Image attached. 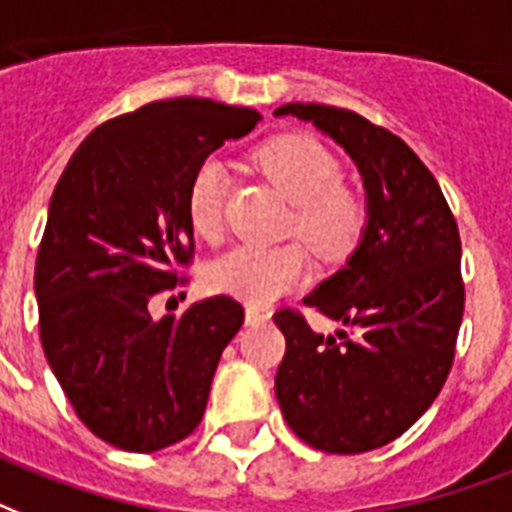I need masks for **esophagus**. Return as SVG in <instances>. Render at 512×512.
Instances as JSON below:
<instances>
[{
    "label": "esophagus",
    "mask_w": 512,
    "mask_h": 512,
    "mask_svg": "<svg viewBox=\"0 0 512 512\" xmlns=\"http://www.w3.org/2000/svg\"><path fill=\"white\" fill-rule=\"evenodd\" d=\"M269 312L256 310V307H248L245 310V326H261V323H267Z\"/></svg>",
    "instance_id": "obj_1"
}]
</instances>
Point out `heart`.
<instances>
[{
  "instance_id": "1",
  "label": "heart",
  "mask_w": 512,
  "mask_h": 512,
  "mask_svg": "<svg viewBox=\"0 0 512 512\" xmlns=\"http://www.w3.org/2000/svg\"><path fill=\"white\" fill-rule=\"evenodd\" d=\"M256 165L269 184L293 202L291 227L326 259L350 251L363 227L358 197L339 186L342 168L318 138L285 133L261 146ZM227 170L219 160H205L194 170L186 192V216L200 237L213 240L224 227ZM310 275V259L296 243L280 248L235 245L205 269V285L213 293L232 296L251 307H267L293 291Z\"/></svg>"
}]
</instances>
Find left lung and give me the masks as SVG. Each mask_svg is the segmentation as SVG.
<instances>
[{
	"instance_id": "obj_1",
	"label": "left lung",
	"mask_w": 512,
	"mask_h": 512,
	"mask_svg": "<svg viewBox=\"0 0 512 512\" xmlns=\"http://www.w3.org/2000/svg\"><path fill=\"white\" fill-rule=\"evenodd\" d=\"M347 152L366 192V227L344 267L304 296L331 320L315 334L291 310L275 395L301 441L328 454L387 446L438 398L465 312L462 243L441 186L390 130L323 104H285Z\"/></svg>"
}]
</instances>
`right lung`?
<instances>
[{
  "mask_svg": "<svg viewBox=\"0 0 512 512\" xmlns=\"http://www.w3.org/2000/svg\"><path fill=\"white\" fill-rule=\"evenodd\" d=\"M256 109L170 98L104 122L58 178L37 253L39 336L77 417L101 441L152 454L200 425L224 347L243 326L229 296L154 320L192 256L194 170Z\"/></svg>",
  "mask_w": 512,
  "mask_h": 512,
  "instance_id": "1",
  "label": "right lung"
}]
</instances>
